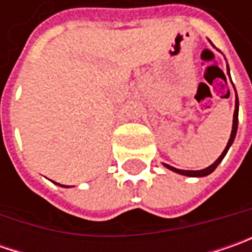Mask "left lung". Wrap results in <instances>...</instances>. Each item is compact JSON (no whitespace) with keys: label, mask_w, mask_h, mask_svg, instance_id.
<instances>
[{"label":"left lung","mask_w":252,"mask_h":252,"mask_svg":"<svg viewBox=\"0 0 252 252\" xmlns=\"http://www.w3.org/2000/svg\"><path fill=\"white\" fill-rule=\"evenodd\" d=\"M236 90V88H234ZM237 126H238V99H237V94H236V109H234V116H233V130H231V134H230V139H228L227 146H226V149L223 150L221 153V156L219 157L218 160L215 161L210 167L205 169H200V171H184V169H177L174 168V167H171L168 164H164L167 168H169L171 171H175V172H178V174H182V175H187V177H206L209 175L210 172H213L216 167H218L219 164L221 162V160L224 158V156L227 154L228 149H230V146L233 144V141H234V137H236V133H237Z\"/></svg>","instance_id":"1"}]
</instances>
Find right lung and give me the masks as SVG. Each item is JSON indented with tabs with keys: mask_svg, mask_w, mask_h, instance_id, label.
I'll list each match as a JSON object with an SVG mask.
<instances>
[{
	"mask_svg": "<svg viewBox=\"0 0 252 252\" xmlns=\"http://www.w3.org/2000/svg\"><path fill=\"white\" fill-rule=\"evenodd\" d=\"M59 185H60V184H59ZM62 187H64V185H62Z\"/></svg>",
	"mask_w": 252,
	"mask_h": 252,
	"instance_id": "1",
	"label": "right lung"
}]
</instances>
